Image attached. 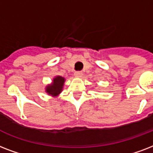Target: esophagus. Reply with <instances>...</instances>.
I'll return each instance as SVG.
<instances>
[{
  "instance_id": "34e87169",
  "label": "esophagus",
  "mask_w": 153,
  "mask_h": 153,
  "mask_svg": "<svg viewBox=\"0 0 153 153\" xmlns=\"http://www.w3.org/2000/svg\"><path fill=\"white\" fill-rule=\"evenodd\" d=\"M74 75H75V76H76V77H81L83 75V73H81V72H76V73H74Z\"/></svg>"
}]
</instances>
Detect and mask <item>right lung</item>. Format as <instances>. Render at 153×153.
Returning a JSON list of instances; mask_svg holds the SVG:
<instances>
[{
  "mask_svg": "<svg viewBox=\"0 0 153 153\" xmlns=\"http://www.w3.org/2000/svg\"><path fill=\"white\" fill-rule=\"evenodd\" d=\"M65 82V78L61 76H54L50 84H48L45 88V91L48 96L53 97H57L63 91V87Z\"/></svg>",
  "mask_w": 153,
  "mask_h": 153,
  "instance_id": "right-lung-1",
  "label": "right lung"
}]
</instances>
